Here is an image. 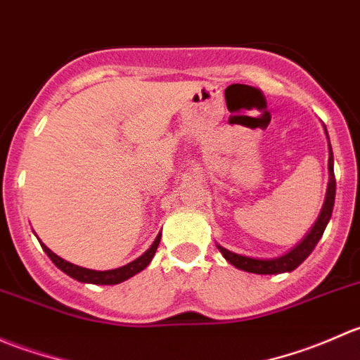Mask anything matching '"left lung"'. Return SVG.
Here are the masks:
<instances>
[{"mask_svg":"<svg viewBox=\"0 0 360 360\" xmlns=\"http://www.w3.org/2000/svg\"><path fill=\"white\" fill-rule=\"evenodd\" d=\"M326 134H328V130H326ZM333 165H335V160H333V150H331V144H329V184H328V195H326L324 207H322V212L321 216H319L315 226L311 228L310 233L304 237V240L301 242L297 248H294L291 252L285 254V256L277 257V259H254V257L230 252L228 249L217 245V249L221 250L224 259H226L228 263L233 264V266L240 268V270L250 271V274H259V275L282 274V271H291L294 268L300 266V264L310 256L311 250L315 249L317 242L321 240L322 233H324L326 226H328L329 219H331L333 207H335V197H336V179H335V169H333Z\"/></svg>","mask_w":360,"mask_h":360,"instance_id":"obj_1","label":"left lung"}]
</instances>
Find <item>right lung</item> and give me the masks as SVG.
Wrapping results in <instances>:
<instances>
[{"label":"right lung","mask_w":360,"mask_h":360,"mask_svg":"<svg viewBox=\"0 0 360 360\" xmlns=\"http://www.w3.org/2000/svg\"><path fill=\"white\" fill-rule=\"evenodd\" d=\"M160 237H162V235H158V237L155 238L153 245H151V248L148 249L143 256L137 257L136 261H132V263L125 264V266H122V268H116V270H108V271H97V270H89V268H83V266H76V264L69 263V261L63 259V257H59L57 254H53L45 244H41V248L46 252V256L53 261V264H56L59 270H63L64 274L69 275V277L75 278V281L89 282V284L112 285V284H120V282L127 281V278H130L132 275L139 274L141 270H144V268L150 264V261L153 259L155 252H157V248L160 244Z\"/></svg>","instance_id":"right-lung-1"}]
</instances>
